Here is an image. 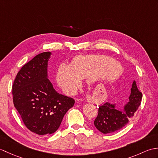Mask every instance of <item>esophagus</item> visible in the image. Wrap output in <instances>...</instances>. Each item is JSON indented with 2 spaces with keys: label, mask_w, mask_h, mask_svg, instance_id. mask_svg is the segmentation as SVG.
<instances>
[{
  "label": "esophagus",
  "mask_w": 158,
  "mask_h": 158,
  "mask_svg": "<svg viewBox=\"0 0 158 158\" xmlns=\"http://www.w3.org/2000/svg\"><path fill=\"white\" fill-rule=\"evenodd\" d=\"M86 100L88 102H93V99H92V98L91 97V96H87V97H86Z\"/></svg>",
  "instance_id": "1"
}]
</instances>
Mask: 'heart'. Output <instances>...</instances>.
<instances>
[{"label": "heart", "mask_w": 158, "mask_h": 158, "mask_svg": "<svg viewBox=\"0 0 158 158\" xmlns=\"http://www.w3.org/2000/svg\"><path fill=\"white\" fill-rule=\"evenodd\" d=\"M122 68L111 57L104 55H80L75 57L70 66L62 64L57 73V81L69 95L75 94L87 79L88 83L97 80H110L118 77Z\"/></svg>", "instance_id": "b5f03b06"}]
</instances>
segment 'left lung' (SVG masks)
Here are the masks:
<instances>
[{"mask_svg":"<svg viewBox=\"0 0 158 158\" xmlns=\"http://www.w3.org/2000/svg\"><path fill=\"white\" fill-rule=\"evenodd\" d=\"M142 93L137 88L136 81L132 83L129 102L123 109L115 108V105L106 102L99 106L98 116L94 120V126L103 134L112 133L122 129L132 118L142 100Z\"/></svg>","mask_w":158,"mask_h":158,"instance_id":"obj_1","label":"left lung"}]
</instances>
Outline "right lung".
<instances>
[{"instance_id":"add662e5","label":"right lung","mask_w":158,"mask_h":158,"mask_svg":"<svg viewBox=\"0 0 158 158\" xmlns=\"http://www.w3.org/2000/svg\"><path fill=\"white\" fill-rule=\"evenodd\" d=\"M52 53L36 55L22 66L12 86L14 106L27 128L46 136L58 129L75 100L60 94L48 79V65Z\"/></svg>"}]
</instances>
